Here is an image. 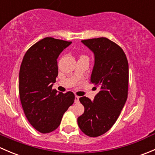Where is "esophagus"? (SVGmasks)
I'll list each match as a JSON object with an SVG mask.
<instances>
[{
	"label": "esophagus",
	"instance_id": "1",
	"mask_svg": "<svg viewBox=\"0 0 155 155\" xmlns=\"http://www.w3.org/2000/svg\"><path fill=\"white\" fill-rule=\"evenodd\" d=\"M79 97L76 96L75 97V103H76V104H77V103H79Z\"/></svg>",
	"mask_w": 155,
	"mask_h": 155
}]
</instances>
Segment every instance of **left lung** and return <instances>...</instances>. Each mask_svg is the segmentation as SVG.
Segmentation results:
<instances>
[{"instance_id":"8db88e82","label":"left lung","mask_w":155,"mask_h":155,"mask_svg":"<svg viewBox=\"0 0 155 155\" xmlns=\"http://www.w3.org/2000/svg\"><path fill=\"white\" fill-rule=\"evenodd\" d=\"M94 54L91 83L99 87L94 101L79 98L85 107L77 119L81 130L91 137L107 133L118 119L127 98L129 68L125 53L106 37L82 40Z\"/></svg>"}]
</instances>
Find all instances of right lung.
<instances>
[{"label": "right lung", "mask_w": 155, "mask_h": 155, "mask_svg": "<svg viewBox=\"0 0 155 155\" xmlns=\"http://www.w3.org/2000/svg\"><path fill=\"white\" fill-rule=\"evenodd\" d=\"M72 42L46 37L28 48L19 71L20 101L28 121L37 130L48 134L60 125L75 95L52 88L58 74L57 58Z\"/></svg>", "instance_id": "right-lung-1"}]
</instances>
